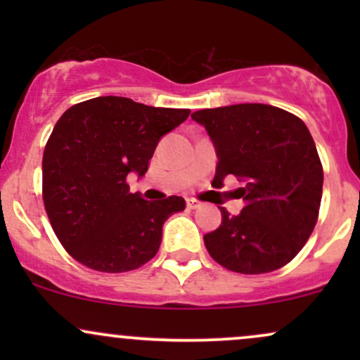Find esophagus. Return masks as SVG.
Wrapping results in <instances>:
<instances>
[{
    "label": "esophagus",
    "mask_w": 360,
    "mask_h": 360,
    "mask_svg": "<svg viewBox=\"0 0 360 360\" xmlns=\"http://www.w3.org/2000/svg\"><path fill=\"white\" fill-rule=\"evenodd\" d=\"M186 203H188L189 210H196L201 206V201L196 200V198H188V201H186Z\"/></svg>",
    "instance_id": "34e87169"
}]
</instances>
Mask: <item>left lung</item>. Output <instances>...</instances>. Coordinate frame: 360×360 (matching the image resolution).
<instances>
[{"label":"left lung","instance_id":"8db88e82","mask_svg":"<svg viewBox=\"0 0 360 360\" xmlns=\"http://www.w3.org/2000/svg\"><path fill=\"white\" fill-rule=\"evenodd\" d=\"M217 148L213 183L235 176L240 214L220 208L221 225L205 235L225 269L266 274L291 262L315 229L323 167L311 134L296 115L262 103L194 111Z\"/></svg>","mask_w":360,"mask_h":360}]
</instances>
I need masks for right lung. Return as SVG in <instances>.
Returning <instances> with one entry per match:
<instances>
[{
    "mask_svg": "<svg viewBox=\"0 0 360 360\" xmlns=\"http://www.w3.org/2000/svg\"><path fill=\"white\" fill-rule=\"evenodd\" d=\"M191 111L100 96L65 110L45 143V212L68 254L100 272L142 267L157 254L162 225L183 212L181 196L147 201L130 193L128 172L143 176L162 135Z\"/></svg>",
    "mask_w": 360,
    "mask_h": 360,
    "instance_id": "right-lung-1",
    "label": "right lung"
}]
</instances>
